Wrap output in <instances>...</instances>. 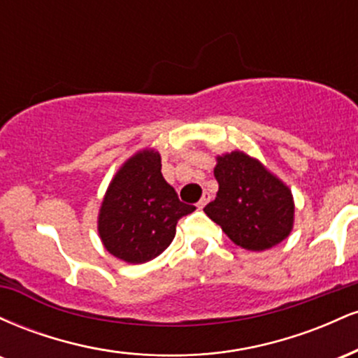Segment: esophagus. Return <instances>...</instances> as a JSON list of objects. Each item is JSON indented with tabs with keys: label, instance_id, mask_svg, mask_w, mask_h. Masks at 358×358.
Wrapping results in <instances>:
<instances>
[{
	"label": "esophagus",
	"instance_id": "esophagus-1",
	"mask_svg": "<svg viewBox=\"0 0 358 358\" xmlns=\"http://www.w3.org/2000/svg\"><path fill=\"white\" fill-rule=\"evenodd\" d=\"M208 200H210V193H207V192H203V195H202V199H200V202L196 203V207L200 208V210H202V208L205 207V205L208 203Z\"/></svg>",
	"mask_w": 358,
	"mask_h": 358
}]
</instances>
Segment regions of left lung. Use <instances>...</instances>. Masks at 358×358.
Instances as JSON below:
<instances>
[{
  "label": "left lung",
  "instance_id": "1",
  "mask_svg": "<svg viewBox=\"0 0 358 358\" xmlns=\"http://www.w3.org/2000/svg\"><path fill=\"white\" fill-rule=\"evenodd\" d=\"M219 192L203 212L241 248L264 250L286 239L293 229L289 188L257 159L234 151L217 158Z\"/></svg>",
  "mask_w": 358,
  "mask_h": 358
}]
</instances>
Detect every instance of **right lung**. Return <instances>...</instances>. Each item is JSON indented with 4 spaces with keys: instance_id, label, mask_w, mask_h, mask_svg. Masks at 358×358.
<instances>
[{
    "instance_id": "obj_1",
    "label": "right lung",
    "mask_w": 358,
    "mask_h": 358,
    "mask_svg": "<svg viewBox=\"0 0 358 358\" xmlns=\"http://www.w3.org/2000/svg\"><path fill=\"white\" fill-rule=\"evenodd\" d=\"M195 210L162 175L156 151L127 159L110 182L99 213V234L113 256L133 264L151 261L173 241L176 224Z\"/></svg>"
}]
</instances>
